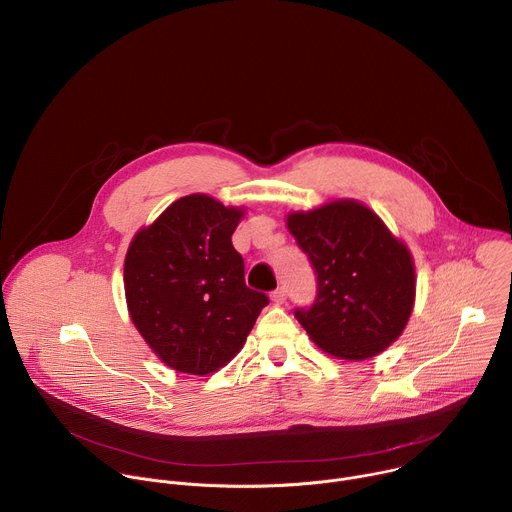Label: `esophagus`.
<instances>
[{"label": "esophagus", "instance_id": "1", "mask_svg": "<svg viewBox=\"0 0 512 512\" xmlns=\"http://www.w3.org/2000/svg\"><path fill=\"white\" fill-rule=\"evenodd\" d=\"M285 298H287V294H285V287H277L275 291H271V302L273 304H283L285 302Z\"/></svg>", "mask_w": 512, "mask_h": 512}]
</instances>
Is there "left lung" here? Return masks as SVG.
<instances>
[{
    "label": "left lung",
    "instance_id": "1",
    "mask_svg": "<svg viewBox=\"0 0 512 512\" xmlns=\"http://www.w3.org/2000/svg\"><path fill=\"white\" fill-rule=\"evenodd\" d=\"M287 229L318 281L314 304L294 314L324 352L364 360L401 336L415 302L413 259L371 208L336 200L291 212Z\"/></svg>",
    "mask_w": 512,
    "mask_h": 512
}]
</instances>
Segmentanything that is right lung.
<instances>
[{"mask_svg": "<svg viewBox=\"0 0 512 512\" xmlns=\"http://www.w3.org/2000/svg\"><path fill=\"white\" fill-rule=\"evenodd\" d=\"M241 216L243 208L190 194L141 229L127 249L129 316L174 371L202 377L225 367L269 304L247 287L243 257L231 241Z\"/></svg>", "mask_w": 512, "mask_h": 512, "instance_id": "1", "label": "right lung"}]
</instances>
